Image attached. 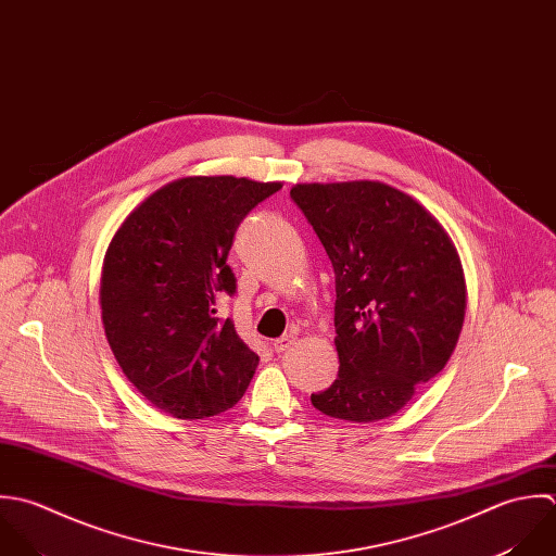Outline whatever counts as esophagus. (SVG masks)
I'll list each match as a JSON object with an SVG mask.
<instances>
[{
    "label": "esophagus",
    "mask_w": 556,
    "mask_h": 556,
    "mask_svg": "<svg viewBox=\"0 0 556 556\" xmlns=\"http://www.w3.org/2000/svg\"><path fill=\"white\" fill-rule=\"evenodd\" d=\"M295 343V337L293 334H285V337H280V339H276L274 343H271V348H274V352H278V354H285L291 345Z\"/></svg>",
    "instance_id": "esophagus-1"
}]
</instances>
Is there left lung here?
Instances as JSON below:
<instances>
[{
    "instance_id": "1",
    "label": "left lung",
    "mask_w": 556,
    "mask_h": 556,
    "mask_svg": "<svg viewBox=\"0 0 556 556\" xmlns=\"http://www.w3.org/2000/svg\"><path fill=\"white\" fill-rule=\"evenodd\" d=\"M291 198L337 276L339 377L313 405L375 422L448 363L464 326L466 278L444 226L409 193L381 181L298 184Z\"/></svg>"
}]
</instances>
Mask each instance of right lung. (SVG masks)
<instances>
[{
	"instance_id": "add662e5",
	"label": "right lung",
	"mask_w": 556,
	"mask_h": 556,
	"mask_svg": "<svg viewBox=\"0 0 556 556\" xmlns=\"http://www.w3.org/2000/svg\"><path fill=\"white\" fill-rule=\"evenodd\" d=\"M280 181L184 177L140 202L101 269V319L127 379L157 409L206 418L245 392L258 356L215 300L237 285L226 265L237 226Z\"/></svg>"
}]
</instances>
